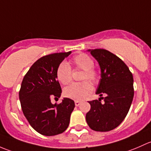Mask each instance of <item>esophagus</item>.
Segmentation results:
<instances>
[{
    "label": "esophagus",
    "instance_id": "34e87169",
    "mask_svg": "<svg viewBox=\"0 0 151 151\" xmlns=\"http://www.w3.org/2000/svg\"><path fill=\"white\" fill-rule=\"evenodd\" d=\"M81 101H78V100H76L75 101V105L76 106H79V105H81Z\"/></svg>",
    "mask_w": 151,
    "mask_h": 151
}]
</instances>
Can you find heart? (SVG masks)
<instances>
[{"label": "heart", "instance_id": "obj_1", "mask_svg": "<svg viewBox=\"0 0 151 151\" xmlns=\"http://www.w3.org/2000/svg\"><path fill=\"white\" fill-rule=\"evenodd\" d=\"M72 63L76 68L83 70L81 83H73L66 87L64 90L65 97L74 100H81L87 97L92 91V86L86 81L91 83H97L99 81V72L94 67V60L88 54L81 53L76 56ZM57 78L62 84L68 85L72 81V72L70 65L66 62H62L57 66L56 70Z\"/></svg>", "mask_w": 151, "mask_h": 151}]
</instances>
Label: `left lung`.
Instances as JSON below:
<instances>
[{
	"label": "left lung",
	"instance_id": "left-lung-1",
	"mask_svg": "<svg viewBox=\"0 0 151 151\" xmlns=\"http://www.w3.org/2000/svg\"><path fill=\"white\" fill-rule=\"evenodd\" d=\"M88 51L100 67L101 78L96 94L101 97L88 102L91 109L86 120L92 130L108 132L120 125L129 110L134 97L133 76L127 65L109 51ZM101 99H104V104L101 103Z\"/></svg>",
	"mask_w": 151,
	"mask_h": 151
}]
</instances>
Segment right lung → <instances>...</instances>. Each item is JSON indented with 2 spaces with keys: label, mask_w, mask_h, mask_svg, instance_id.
<instances>
[{
  "label": "right lung",
  "mask_w": 151,
  "mask_h": 151,
  "mask_svg": "<svg viewBox=\"0 0 151 151\" xmlns=\"http://www.w3.org/2000/svg\"><path fill=\"white\" fill-rule=\"evenodd\" d=\"M71 52L54 53L42 57L24 76L19 97L22 110L31 127L45 136L64 132L69 126L75 108L73 99L65 97L60 104L51 99L61 96L62 88L56 76L57 66Z\"/></svg>",
  "instance_id": "add662e5"
}]
</instances>
